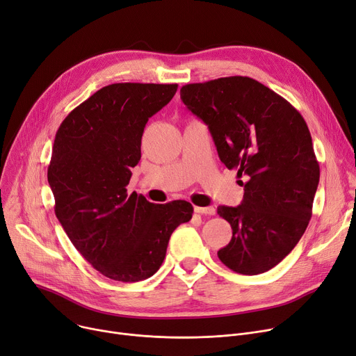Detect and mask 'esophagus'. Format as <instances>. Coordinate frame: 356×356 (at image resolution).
<instances>
[{
  "mask_svg": "<svg viewBox=\"0 0 356 356\" xmlns=\"http://www.w3.org/2000/svg\"><path fill=\"white\" fill-rule=\"evenodd\" d=\"M195 212L196 213H200V215H209V216H212V215H215V208H212V207H208V208H202V207H195Z\"/></svg>",
  "mask_w": 356,
  "mask_h": 356,
  "instance_id": "obj_1",
  "label": "esophagus"
}]
</instances>
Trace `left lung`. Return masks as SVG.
I'll return each mask as SVG.
<instances>
[{
	"label": "left lung",
	"instance_id": "1",
	"mask_svg": "<svg viewBox=\"0 0 356 356\" xmlns=\"http://www.w3.org/2000/svg\"><path fill=\"white\" fill-rule=\"evenodd\" d=\"M180 98L208 125L220 161L244 179L239 207L218 208L232 228L219 259L245 275L271 270L297 245L312 218L321 168L306 121L247 76L184 85Z\"/></svg>",
	"mask_w": 356,
	"mask_h": 356
}]
</instances>
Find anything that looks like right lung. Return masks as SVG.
I'll use <instances>...</instances> for the list:
<instances>
[{"instance_id":"1","label":"right lung","mask_w":356,"mask_h":356,"mask_svg":"<svg viewBox=\"0 0 356 356\" xmlns=\"http://www.w3.org/2000/svg\"><path fill=\"white\" fill-rule=\"evenodd\" d=\"M176 90V83L104 86L70 112L54 137L47 168L54 213L88 263L117 282L152 277L173 231L192 219L186 200L156 204L127 193L144 127Z\"/></svg>"}]
</instances>
